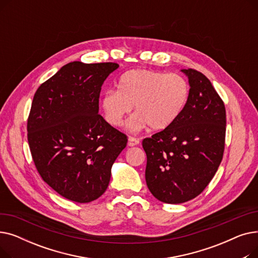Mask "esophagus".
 Returning <instances> with one entry per match:
<instances>
[{
    "mask_svg": "<svg viewBox=\"0 0 258 258\" xmlns=\"http://www.w3.org/2000/svg\"><path fill=\"white\" fill-rule=\"evenodd\" d=\"M138 144H139V140H138V139L134 138V137H130V138H128V142H127V145H128V146H136V145H138Z\"/></svg>",
    "mask_w": 258,
    "mask_h": 258,
    "instance_id": "1",
    "label": "esophagus"
}]
</instances>
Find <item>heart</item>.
<instances>
[{
    "instance_id": "1",
    "label": "heart",
    "mask_w": 258,
    "mask_h": 258,
    "mask_svg": "<svg viewBox=\"0 0 258 258\" xmlns=\"http://www.w3.org/2000/svg\"><path fill=\"white\" fill-rule=\"evenodd\" d=\"M188 96L189 86L181 75L135 69L120 76L117 91H106L99 105L104 120L113 127L122 125L133 105L135 114L127 122L130 131L138 132L146 125L159 131L177 120Z\"/></svg>"
}]
</instances>
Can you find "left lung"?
Here are the masks:
<instances>
[{"instance_id": "obj_1", "label": "left lung", "mask_w": 258, "mask_h": 258, "mask_svg": "<svg viewBox=\"0 0 258 258\" xmlns=\"http://www.w3.org/2000/svg\"><path fill=\"white\" fill-rule=\"evenodd\" d=\"M189 96L174 122L142 142L146 153V184L167 204L198 197L214 177L224 154L226 110L210 80L194 69L181 70Z\"/></svg>"}]
</instances>
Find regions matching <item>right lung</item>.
<instances>
[{
	"label": "right lung",
	"instance_id": "right-lung-1",
	"mask_svg": "<svg viewBox=\"0 0 258 258\" xmlns=\"http://www.w3.org/2000/svg\"><path fill=\"white\" fill-rule=\"evenodd\" d=\"M118 67L69 62L34 94L27 131L35 167L53 190L76 203L104 194L127 143L98 114L101 87Z\"/></svg>",
	"mask_w": 258,
	"mask_h": 258
}]
</instances>
